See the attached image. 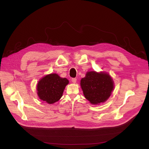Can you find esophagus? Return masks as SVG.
<instances>
[{
    "instance_id": "obj_1",
    "label": "esophagus",
    "mask_w": 149,
    "mask_h": 149,
    "mask_svg": "<svg viewBox=\"0 0 149 149\" xmlns=\"http://www.w3.org/2000/svg\"><path fill=\"white\" fill-rule=\"evenodd\" d=\"M71 81H72V82H73V83H76V82H77V79L76 78H72V79H71Z\"/></svg>"
}]
</instances>
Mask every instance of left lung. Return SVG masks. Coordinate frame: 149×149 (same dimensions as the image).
<instances>
[{
	"mask_svg": "<svg viewBox=\"0 0 149 149\" xmlns=\"http://www.w3.org/2000/svg\"><path fill=\"white\" fill-rule=\"evenodd\" d=\"M81 87L87 100L92 104L107 101L114 90V82L110 75L104 72H87L81 80Z\"/></svg>",
	"mask_w": 149,
	"mask_h": 149,
	"instance_id": "8db88e82",
	"label": "left lung"
}]
</instances>
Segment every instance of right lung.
Returning a JSON list of instances; mask_svg holds the SVG:
<instances>
[{
	"label": "right lung",
	"mask_w": 149,
	"mask_h": 149,
	"mask_svg": "<svg viewBox=\"0 0 149 149\" xmlns=\"http://www.w3.org/2000/svg\"><path fill=\"white\" fill-rule=\"evenodd\" d=\"M69 81L56 74H51L42 78L37 84L39 98L49 104L59 100Z\"/></svg>",
	"instance_id": "right-lung-1"
}]
</instances>
